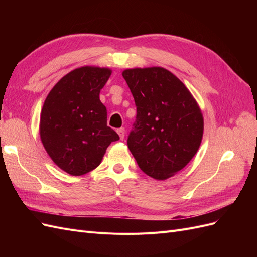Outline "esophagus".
Here are the masks:
<instances>
[{"label":"esophagus","instance_id":"34e87169","mask_svg":"<svg viewBox=\"0 0 257 257\" xmlns=\"http://www.w3.org/2000/svg\"><path fill=\"white\" fill-rule=\"evenodd\" d=\"M124 131H125V130H124L123 127H121V128H119L118 131H116V132H118V134H119V136H120V139H121V141H123V139H124V136H125V132H124Z\"/></svg>","mask_w":257,"mask_h":257}]
</instances>
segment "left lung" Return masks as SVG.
Segmentation results:
<instances>
[{
	"instance_id": "1",
	"label": "left lung",
	"mask_w": 257,
	"mask_h": 257,
	"mask_svg": "<svg viewBox=\"0 0 257 257\" xmlns=\"http://www.w3.org/2000/svg\"><path fill=\"white\" fill-rule=\"evenodd\" d=\"M137 107L127 146L143 172L166 180L180 172L199 149L204 116L184 83L160 66L122 72Z\"/></svg>"
}]
</instances>
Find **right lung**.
<instances>
[{
    "instance_id": "obj_1",
    "label": "right lung",
    "mask_w": 257,
    "mask_h": 257,
    "mask_svg": "<svg viewBox=\"0 0 257 257\" xmlns=\"http://www.w3.org/2000/svg\"><path fill=\"white\" fill-rule=\"evenodd\" d=\"M112 71L108 67L81 66L56 83L41 112V141L50 159L72 176L95 169L108 146L119 141L107 126V109L99 92Z\"/></svg>"
}]
</instances>
